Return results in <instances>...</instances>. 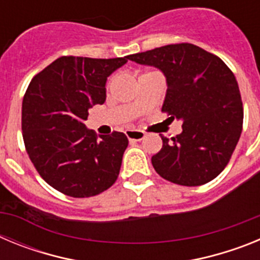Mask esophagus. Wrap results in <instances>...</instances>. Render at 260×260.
<instances>
[{
	"instance_id": "obj_1",
	"label": "esophagus",
	"mask_w": 260,
	"mask_h": 260,
	"mask_svg": "<svg viewBox=\"0 0 260 260\" xmlns=\"http://www.w3.org/2000/svg\"><path fill=\"white\" fill-rule=\"evenodd\" d=\"M126 137L128 138V141L139 142L146 137V134L141 132V130H126Z\"/></svg>"
}]
</instances>
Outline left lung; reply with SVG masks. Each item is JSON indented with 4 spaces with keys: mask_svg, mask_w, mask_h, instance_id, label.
Listing matches in <instances>:
<instances>
[{
    "mask_svg": "<svg viewBox=\"0 0 260 260\" xmlns=\"http://www.w3.org/2000/svg\"><path fill=\"white\" fill-rule=\"evenodd\" d=\"M158 69L167 79L161 110L182 121V133L161 137L152 156L162 178L199 186L219 176L229 162L242 132L243 109L236 77L224 61L194 44H171L128 56Z\"/></svg>",
    "mask_w": 260,
    "mask_h": 260,
    "instance_id": "obj_1",
    "label": "left lung"
}]
</instances>
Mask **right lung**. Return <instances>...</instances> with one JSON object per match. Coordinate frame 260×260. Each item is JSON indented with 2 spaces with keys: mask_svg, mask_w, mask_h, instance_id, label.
Instances as JSON below:
<instances>
[{
  "mask_svg": "<svg viewBox=\"0 0 260 260\" xmlns=\"http://www.w3.org/2000/svg\"><path fill=\"white\" fill-rule=\"evenodd\" d=\"M127 59L59 57L27 88L24 146L43 180L62 194L88 198L116 182L127 138L118 132L98 138L84 122L93 105L104 104L108 77Z\"/></svg>",
  "mask_w": 260,
  "mask_h": 260,
  "instance_id": "1",
  "label": "right lung"
}]
</instances>
